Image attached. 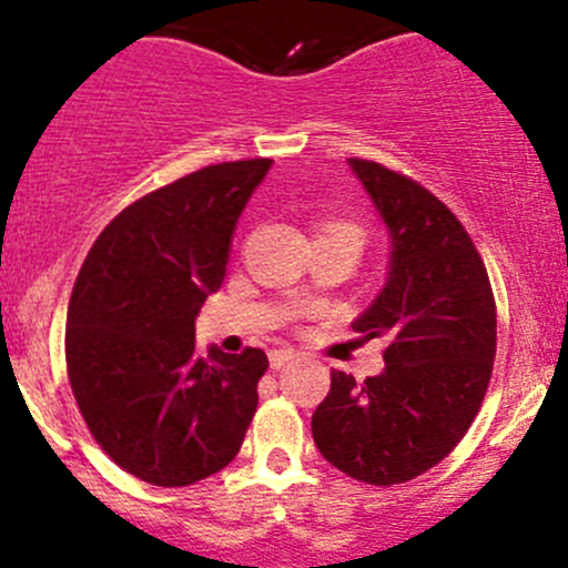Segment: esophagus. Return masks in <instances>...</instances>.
I'll list each match as a JSON object with an SVG mask.
<instances>
[{
	"label": "esophagus",
	"instance_id": "1",
	"mask_svg": "<svg viewBox=\"0 0 568 568\" xmlns=\"http://www.w3.org/2000/svg\"><path fill=\"white\" fill-rule=\"evenodd\" d=\"M294 359H296V354L294 352H285V348H283V352H272V354H268V363H272L274 371L285 368V365L294 363Z\"/></svg>",
	"mask_w": 568,
	"mask_h": 568
}]
</instances>
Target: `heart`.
I'll list each match as a JSON object with an SVG mask.
<instances>
[{"mask_svg":"<svg viewBox=\"0 0 568 568\" xmlns=\"http://www.w3.org/2000/svg\"><path fill=\"white\" fill-rule=\"evenodd\" d=\"M335 227H346V231H352V233H354V236H357V239H359V231H357V227H352V225H335Z\"/></svg>","mask_w":568,"mask_h":568,"instance_id":"b5f03b06","label":"heart"}]
</instances>
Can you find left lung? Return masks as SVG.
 I'll list each match as a JSON object with an SVG mask.
<instances>
[{"instance_id": "left-lung-1", "label": "left lung", "mask_w": 568, "mask_h": 568, "mask_svg": "<svg viewBox=\"0 0 568 568\" xmlns=\"http://www.w3.org/2000/svg\"><path fill=\"white\" fill-rule=\"evenodd\" d=\"M390 239L387 277L354 318L385 337V371L357 382L332 371L313 439L332 467L374 486L412 480L467 434L491 379L497 313L473 239L420 183L348 159Z\"/></svg>"}]
</instances>
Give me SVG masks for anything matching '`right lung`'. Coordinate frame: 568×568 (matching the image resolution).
I'll return each instance as SVG.
<instances>
[{"instance_id": "1", "label": "right lung", "mask_w": 568, "mask_h": 568, "mask_svg": "<svg viewBox=\"0 0 568 568\" xmlns=\"http://www.w3.org/2000/svg\"><path fill=\"white\" fill-rule=\"evenodd\" d=\"M272 159L203 168L120 211L84 257L65 326L68 379L95 443L153 486H189L236 459L257 409L261 348L194 352L233 233Z\"/></svg>"}]
</instances>
